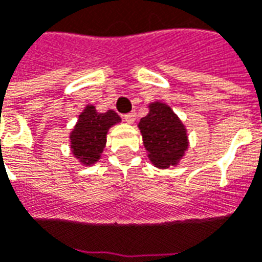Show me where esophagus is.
Returning <instances> with one entry per match:
<instances>
[{
	"instance_id": "34e87169",
	"label": "esophagus",
	"mask_w": 262,
	"mask_h": 262,
	"mask_svg": "<svg viewBox=\"0 0 262 262\" xmlns=\"http://www.w3.org/2000/svg\"><path fill=\"white\" fill-rule=\"evenodd\" d=\"M124 120L127 122L129 124H132L133 122H135V119H136V115L135 113H127V115H124Z\"/></svg>"
}]
</instances>
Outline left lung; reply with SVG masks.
Masks as SVG:
<instances>
[{
  "instance_id": "left-lung-1",
  "label": "left lung",
  "mask_w": 262,
  "mask_h": 262,
  "mask_svg": "<svg viewBox=\"0 0 262 262\" xmlns=\"http://www.w3.org/2000/svg\"><path fill=\"white\" fill-rule=\"evenodd\" d=\"M147 107L149 113L140 119L138 127L149 161L159 169L178 166L189 146L185 124L163 101L149 103Z\"/></svg>"
}]
</instances>
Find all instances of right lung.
I'll return each mask as SVG.
<instances>
[{
    "label": "right lung",
    "instance_id": "obj_1",
    "mask_svg": "<svg viewBox=\"0 0 262 262\" xmlns=\"http://www.w3.org/2000/svg\"><path fill=\"white\" fill-rule=\"evenodd\" d=\"M122 119L116 112L99 113L93 104H87L79 115L77 123L70 132V147L73 156L84 166H92L99 161L106 147L107 132Z\"/></svg>",
    "mask_w": 262,
    "mask_h": 262
}]
</instances>
